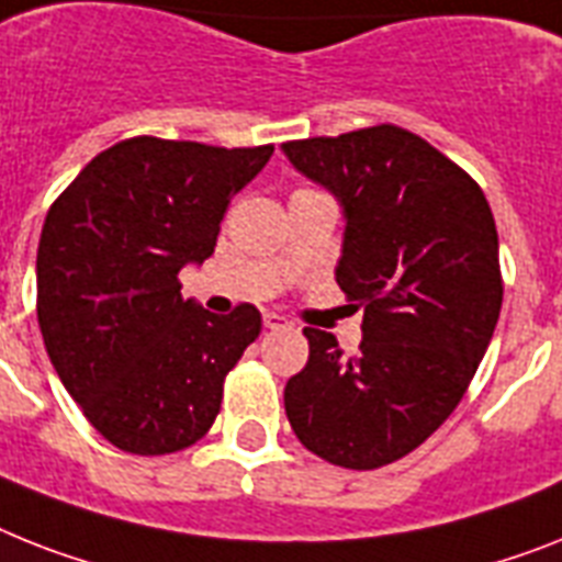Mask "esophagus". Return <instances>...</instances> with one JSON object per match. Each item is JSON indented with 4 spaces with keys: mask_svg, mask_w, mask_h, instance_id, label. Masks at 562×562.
<instances>
[{
    "mask_svg": "<svg viewBox=\"0 0 562 562\" xmlns=\"http://www.w3.org/2000/svg\"><path fill=\"white\" fill-rule=\"evenodd\" d=\"M263 327H267V330H286V327H290V322H286L284 315L267 313L263 315Z\"/></svg>",
    "mask_w": 562,
    "mask_h": 562,
    "instance_id": "esophagus-1",
    "label": "esophagus"
}]
</instances>
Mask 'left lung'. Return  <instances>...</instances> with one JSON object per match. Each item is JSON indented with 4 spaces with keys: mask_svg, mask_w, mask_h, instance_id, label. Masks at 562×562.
<instances>
[{
    "mask_svg": "<svg viewBox=\"0 0 562 562\" xmlns=\"http://www.w3.org/2000/svg\"><path fill=\"white\" fill-rule=\"evenodd\" d=\"M284 151L345 206L336 281L364 313L353 356L304 327L310 359L284 387L286 419L315 457L373 471L416 451L465 396L503 307L497 224L480 183L398 125Z\"/></svg>",
    "mask_w": 562,
    "mask_h": 562,
    "instance_id": "obj_1",
    "label": "left lung"
}]
</instances>
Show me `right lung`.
<instances>
[{
  "label": "right lung",
  "mask_w": 562,
  "mask_h": 562,
  "mask_svg": "<svg viewBox=\"0 0 562 562\" xmlns=\"http://www.w3.org/2000/svg\"><path fill=\"white\" fill-rule=\"evenodd\" d=\"M272 151L140 134L100 151L50 203L36 249L45 350L120 451H183L221 414L226 373L261 333V313H206L183 301L178 272L215 252L232 194Z\"/></svg>",
  "instance_id": "right-lung-1"
}]
</instances>
